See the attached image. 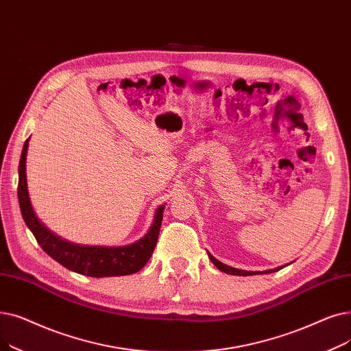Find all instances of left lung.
<instances>
[{"label": "left lung", "instance_id": "obj_1", "mask_svg": "<svg viewBox=\"0 0 351 351\" xmlns=\"http://www.w3.org/2000/svg\"><path fill=\"white\" fill-rule=\"evenodd\" d=\"M208 254V258L213 261V264L217 267V269L221 270L223 273H227V274H232V276H254V274H270V273H274V271H278L280 269H282V267L286 265H281V267H277V269H273V270H265V271H245V270H239V269H234V267H230L221 261L217 260L215 257H213L210 253Z\"/></svg>", "mask_w": 351, "mask_h": 351}]
</instances>
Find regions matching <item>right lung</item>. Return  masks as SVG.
<instances>
[{"label":"right lung","instance_id":"right-lung-1","mask_svg":"<svg viewBox=\"0 0 351 351\" xmlns=\"http://www.w3.org/2000/svg\"><path fill=\"white\" fill-rule=\"evenodd\" d=\"M28 141L29 138L24 143L19 165V202L27 227L34 234L37 243L41 245L44 252L49 257H53L57 263L64 265L65 269L90 277L128 276L140 271L149 257H152L156 248L165 206H160L156 210L153 224L149 226L145 236L132 244L107 247L82 245L66 241L51 230H48L38 220L34 208L31 206L25 173Z\"/></svg>","mask_w":351,"mask_h":351}]
</instances>
